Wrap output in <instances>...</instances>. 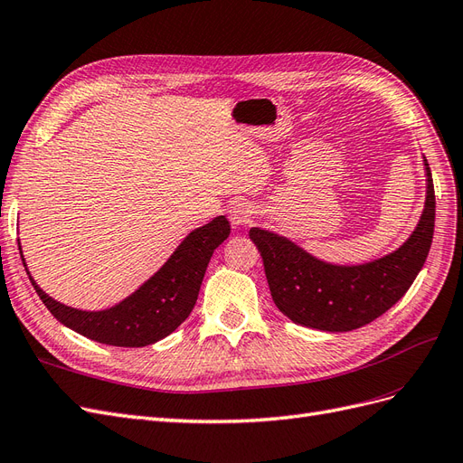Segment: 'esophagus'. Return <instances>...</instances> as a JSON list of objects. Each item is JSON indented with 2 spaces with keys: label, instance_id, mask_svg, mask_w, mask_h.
Segmentation results:
<instances>
[{
  "label": "esophagus",
  "instance_id": "esophagus-1",
  "mask_svg": "<svg viewBox=\"0 0 463 463\" xmlns=\"http://www.w3.org/2000/svg\"><path fill=\"white\" fill-rule=\"evenodd\" d=\"M255 218L253 208H250L247 203L243 201H235L230 206V220L233 226H243V223H249L250 220Z\"/></svg>",
  "mask_w": 463,
  "mask_h": 463
}]
</instances>
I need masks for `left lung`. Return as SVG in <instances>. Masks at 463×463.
Returning <instances> with one entry per match:
<instances>
[{
	"label": "left lung",
	"mask_w": 463,
	"mask_h": 463,
	"mask_svg": "<svg viewBox=\"0 0 463 463\" xmlns=\"http://www.w3.org/2000/svg\"><path fill=\"white\" fill-rule=\"evenodd\" d=\"M427 201L415 232L398 250L359 266L322 262L276 233L253 228L276 307L301 326L349 332L369 325L403 298L423 269L434 232V185L429 162Z\"/></svg>",
	"instance_id": "1"
}]
</instances>
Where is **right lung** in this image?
I'll use <instances>...</instances> for the list:
<instances>
[{
  "label": "right lung",
  "instance_id": "right-lung-1",
  "mask_svg": "<svg viewBox=\"0 0 463 463\" xmlns=\"http://www.w3.org/2000/svg\"><path fill=\"white\" fill-rule=\"evenodd\" d=\"M230 230L226 216H218L206 226L191 232L148 282L106 311L90 313L61 305L46 296L33 276L29 278L42 303L61 325L100 344L143 347L165 338L189 317L197 303L210 257L218 245L228 240Z\"/></svg>",
  "mask_w": 463,
  "mask_h": 463
}]
</instances>
